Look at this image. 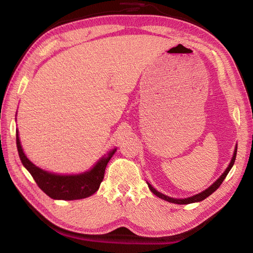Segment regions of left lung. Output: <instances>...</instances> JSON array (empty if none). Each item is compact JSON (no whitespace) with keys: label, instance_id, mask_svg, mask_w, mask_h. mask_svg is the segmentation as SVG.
Segmentation results:
<instances>
[{"label":"left lung","instance_id":"8db88e82","mask_svg":"<svg viewBox=\"0 0 253 253\" xmlns=\"http://www.w3.org/2000/svg\"><path fill=\"white\" fill-rule=\"evenodd\" d=\"M236 149H237V148H235L233 157H232V159H231V163L229 164V167L227 168L226 171H225L223 174H221L220 177H219L215 182H214L211 187H209L207 190L203 191V192L198 193V194H196V195H194V196H191V197H188V198H182V200H177V198H172V197L166 196L165 194L158 192V191H156L154 188H153V187L150 185V183H148V186H149V188H150V190L152 191V192L154 193L156 196H158L159 198H162V200H165V201L169 202V203H174V204H178V205H187V204H192V203H196V202H202V201L205 200V198H207L209 195H211V194L214 192V191H215L216 189H218V187L221 185V183H223V181H224V179L226 178V176L228 175L229 171L231 170V168H232L233 165H234L235 157H236Z\"/></svg>","mask_w":253,"mask_h":253}]
</instances>
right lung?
Segmentation results:
<instances>
[{"instance_id":"add662e5","label":"right lung","mask_w":253,"mask_h":253,"mask_svg":"<svg viewBox=\"0 0 253 253\" xmlns=\"http://www.w3.org/2000/svg\"><path fill=\"white\" fill-rule=\"evenodd\" d=\"M17 148L21 162L33 176L36 183L43 192L53 200L74 201L93 195L99 189L104 177V171L116 149L109 153L108 157L101 158L88 172L79 175H57L44 171L35 166L25 156L22 150L17 131Z\"/></svg>"}]
</instances>
